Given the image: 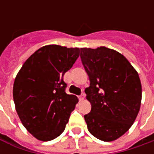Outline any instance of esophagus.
<instances>
[{
	"instance_id": "esophagus-1",
	"label": "esophagus",
	"mask_w": 154,
	"mask_h": 154,
	"mask_svg": "<svg viewBox=\"0 0 154 154\" xmlns=\"http://www.w3.org/2000/svg\"><path fill=\"white\" fill-rule=\"evenodd\" d=\"M84 98H85V94H84L83 92H82V93L81 94L80 96H79V100H83Z\"/></svg>"
}]
</instances>
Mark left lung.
I'll return each mask as SVG.
<instances>
[{"mask_svg": "<svg viewBox=\"0 0 154 154\" xmlns=\"http://www.w3.org/2000/svg\"><path fill=\"white\" fill-rule=\"evenodd\" d=\"M80 57L90 80L86 88L91 105L84 116L89 132L110 142L125 134L139 114L142 87L137 71L125 56L106 47L82 48Z\"/></svg>", "mask_w": 154, "mask_h": 154, "instance_id": "left-lung-1", "label": "left lung"}]
</instances>
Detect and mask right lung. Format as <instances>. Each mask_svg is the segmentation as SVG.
<instances>
[{
  "label": "right lung",
  "instance_id": "obj_1",
  "mask_svg": "<svg viewBox=\"0 0 154 154\" xmlns=\"http://www.w3.org/2000/svg\"><path fill=\"white\" fill-rule=\"evenodd\" d=\"M79 55V48L46 45L25 61L15 77V110L25 129L38 140L60 135L78 102L76 96L66 93L63 77Z\"/></svg>",
  "mask_w": 154,
  "mask_h": 154
}]
</instances>
